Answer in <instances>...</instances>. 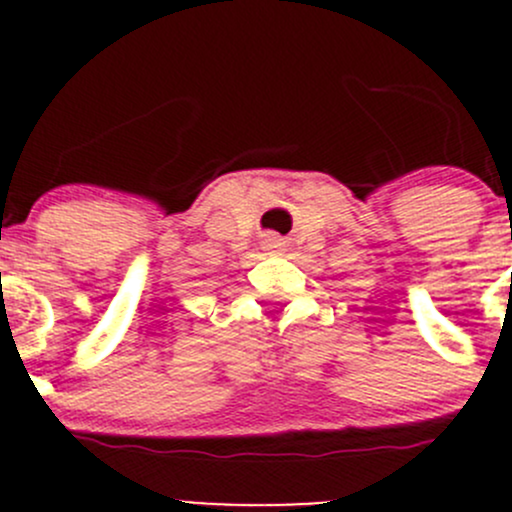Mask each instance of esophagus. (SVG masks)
Segmentation results:
<instances>
[{"label":"esophagus","mask_w":512,"mask_h":512,"mask_svg":"<svg viewBox=\"0 0 512 512\" xmlns=\"http://www.w3.org/2000/svg\"><path fill=\"white\" fill-rule=\"evenodd\" d=\"M265 247H267V250H282V242L280 240H277V237H272V235H267L265 237Z\"/></svg>","instance_id":"esophagus-1"}]
</instances>
